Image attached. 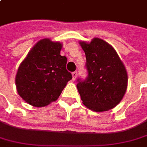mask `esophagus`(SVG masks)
Wrapping results in <instances>:
<instances>
[{"label":"esophagus","mask_w":147,"mask_h":147,"mask_svg":"<svg viewBox=\"0 0 147 147\" xmlns=\"http://www.w3.org/2000/svg\"><path fill=\"white\" fill-rule=\"evenodd\" d=\"M72 76H73V80H74V81L76 80V78H77V76H78V72L77 71L73 72V73H72Z\"/></svg>","instance_id":"obj_1"}]
</instances>
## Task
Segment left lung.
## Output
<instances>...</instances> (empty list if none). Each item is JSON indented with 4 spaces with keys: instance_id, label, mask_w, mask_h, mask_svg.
Here are the masks:
<instances>
[{
    "instance_id": "obj_1",
    "label": "left lung",
    "mask_w": 147,
    "mask_h": 147,
    "mask_svg": "<svg viewBox=\"0 0 147 147\" xmlns=\"http://www.w3.org/2000/svg\"><path fill=\"white\" fill-rule=\"evenodd\" d=\"M86 53L88 75L78 79L77 88L87 108L103 112L118 105L127 89L128 76L118 53L102 39L94 38L90 43L80 41Z\"/></svg>"
}]
</instances>
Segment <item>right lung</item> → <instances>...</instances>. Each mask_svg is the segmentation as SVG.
I'll return each mask as SVG.
<instances>
[{"label": "right lung", "instance_id": "right-lung-1", "mask_svg": "<svg viewBox=\"0 0 147 147\" xmlns=\"http://www.w3.org/2000/svg\"><path fill=\"white\" fill-rule=\"evenodd\" d=\"M62 44L45 38L37 42L18 68L15 78L21 98L43 107L55 102L72 74L66 69L67 58L60 54Z\"/></svg>", "mask_w": 147, "mask_h": 147}]
</instances>
